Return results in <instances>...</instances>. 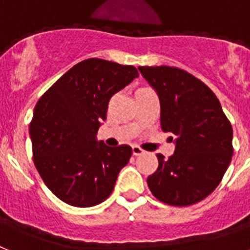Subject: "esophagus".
Returning a JSON list of instances; mask_svg holds the SVG:
<instances>
[{"label": "esophagus", "mask_w": 250, "mask_h": 250, "mask_svg": "<svg viewBox=\"0 0 250 250\" xmlns=\"http://www.w3.org/2000/svg\"><path fill=\"white\" fill-rule=\"evenodd\" d=\"M132 154L135 155V156H138V155L145 154V151L142 150L141 147H138V146H133V147H132Z\"/></svg>", "instance_id": "34e87169"}]
</instances>
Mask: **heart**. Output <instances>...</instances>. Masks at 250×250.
Returning a JSON list of instances; mask_svg holds the SVG:
<instances>
[{"instance_id":"obj_1","label":"heart","mask_w":250,"mask_h":250,"mask_svg":"<svg viewBox=\"0 0 250 250\" xmlns=\"http://www.w3.org/2000/svg\"><path fill=\"white\" fill-rule=\"evenodd\" d=\"M144 89H146V87H142V89H138L137 91H140V90H144Z\"/></svg>"}]
</instances>
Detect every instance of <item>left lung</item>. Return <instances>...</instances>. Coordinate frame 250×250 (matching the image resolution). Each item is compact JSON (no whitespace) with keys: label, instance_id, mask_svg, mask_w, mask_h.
Returning a JSON list of instances; mask_svg holds the SVG:
<instances>
[{"label":"left lung","instance_id":"1","mask_svg":"<svg viewBox=\"0 0 250 250\" xmlns=\"http://www.w3.org/2000/svg\"><path fill=\"white\" fill-rule=\"evenodd\" d=\"M160 100L161 129L171 132L175 151L157 154L147 178L151 193L170 206L205 200L220 184L232 156V128L208 86L177 67H138Z\"/></svg>","mask_w":250,"mask_h":250}]
</instances>
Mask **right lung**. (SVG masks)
<instances>
[{
  "label": "right lung",
  "mask_w": 250,
  "mask_h": 250,
  "mask_svg": "<svg viewBox=\"0 0 250 250\" xmlns=\"http://www.w3.org/2000/svg\"><path fill=\"white\" fill-rule=\"evenodd\" d=\"M138 77L133 66L89 58L75 64L44 93L30 123L33 160L54 196L75 207L105 201L128 164V145L109 147L96 133L109 100Z\"/></svg>",
  "instance_id": "add662e5"
}]
</instances>
